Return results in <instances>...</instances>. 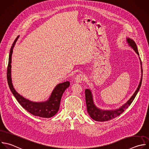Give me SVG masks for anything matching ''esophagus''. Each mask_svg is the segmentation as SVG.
<instances>
[{
  "instance_id": "34e87169",
  "label": "esophagus",
  "mask_w": 149,
  "mask_h": 149,
  "mask_svg": "<svg viewBox=\"0 0 149 149\" xmlns=\"http://www.w3.org/2000/svg\"><path fill=\"white\" fill-rule=\"evenodd\" d=\"M84 79V76L81 74H77L75 78H74V81L77 83H81L83 80Z\"/></svg>"
}]
</instances>
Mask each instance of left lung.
<instances>
[{
  "mask_svg": "<svg viewBox=\"0 0 149 149\" xmlns=\"http://www.w3.org/2000/svg\"><path fill=\"white\" fill-rule=\"evenodd\" d=\"M126 42L127 43L128 45L130 47L134 52L137 54L139 56L140 62V66H141V78L139 84V86L136 90L134 94L132 95V97L126 102L125 104H123L122 106L119 107L118 108H116L115 109H102L98 107H97L94 102L93 99V95L90 89L87 88L85 90V96H86V103L87 105V112L90 115V116L94 120L98 121V122H105L108 121L109 120H111L119 115H120L124 111L127 109L129 106L131 104L133 100L134 99L135 97L136 96L140 88L141 84L142 81V76H143V69L141 66V62L140 60V58L139 57V54L138 52V49L137 48V45L135 43V42L130 38H126Z\"/></svg>",
  "mask_w": 149,
  "mask_h": 149,
  "instance_id": "left-lung-1",
  "label": "left lung"
}]
</instances>
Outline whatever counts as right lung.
Masks as SVG:
<instances>
[{
    "label": "right lung",
    "instance_id": "obj_1",
    "mask_svg": "<svg viewBox=\"0 0 149 149\" xmlns=\"http://www.w3.org/2000/svg\"><path fill=\"white\" fill-rule=\"evenodd\" d=\"M19 38V36L15 40L11 47L9 54V63L7 70V79L9 88L19 104L29 112L31 113L34 116H38L41 118L52 117L58 112L59 109L62 96L65 90L69 87L70 82L67 81L57 84L51 93L49 98L45 101H32L25 98L24 97L19 94L13 87L11 75V63L13 49Z\"/></svg>",
    "mask_w": 149,
    "mask_h": 149
}]
</instances>
